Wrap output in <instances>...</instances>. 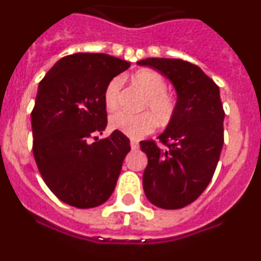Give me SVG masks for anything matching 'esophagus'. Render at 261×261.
I'll use <instances>...</instances> for the list:
<instances>
[{"label":"esophagus","mask_w":261,"mask_h":261,"mask_svg":"<svg viewBox=\"0 0 261 261\" xmlns=\"http://www.w3.org/2000/svg\"><path fill=\"white\" fill-rule=\"evenodd\" d=\"M130 146H131V148H133V150H138V148H139V142H138L137 139H131Z\"/></svg>","instance_id":"1"}]
</instances>
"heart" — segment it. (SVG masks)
Segmentation results:
<instances>
[{"label": "heart", "instance_id": "b5f03b06", "mask_svg": "<svg viewBox=\"0 0 261 261\" xmlns=\"http://www.w3.org/2000/svg\"><path fill=\"white\" fill-rule=\"evenodd\" d=\"M133 81L147 94V97L143 102V109L151 110L155 115L150 111H144L142 114L117 111L111 115L109 123L113 130L120 131L122 134L137 139V138L150 134L155 130V127H156L155 116L161 123H166L171 119L175 111V102L166 93L167 85H166L164 78L154 70H139L133 75ZM120 87H122L120 78H113L107 83L103 99L109 111H114L119 106Z\"/></svg>", "mask_w": 261, "mask_h": 261}]
</instances>
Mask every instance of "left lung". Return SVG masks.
Listing matches in <instances>:
<instances>
[{
	"instance_id": "1",
	"label": "left lung",
	"mask_w": 261,
	"mask_h": 261,
	"mask_svg": "<svg viewBox=\"0 0 261 261\" xmlns=\"http://www.w3.org/2000/svg\"><path fill=\"white\" fill-rule=\"evenodd\" d=\"M163 74L178 99L174 115L158 139L141 142L148 158L143 190L148 200L164 210L183 208L210 185L224 143V110L219 87L203 70L183 60L147 58L138 62Z\"/></svg>"
}]
</instances>
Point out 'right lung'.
<instances>
[{
	"instance_id": "right-lung-1",
	"label": "right lung",
	"mask_w": 261,
	"mask_h": 261,
	"mask_svg": "<svg viewBox=\"0 0 261 261\" xmlns=\"http://www.w3.org/2000/svg\"><path fill=\"white\" fill-rule=\"evenodd\" d=\"M128 67L109 54L76 53L61 58L39 82L33 152L46 186L66 204L98 207L117 186L130 141L117 130L99 141L97 135L107 126V83Z\"/></svg>"
}]
</instances>
